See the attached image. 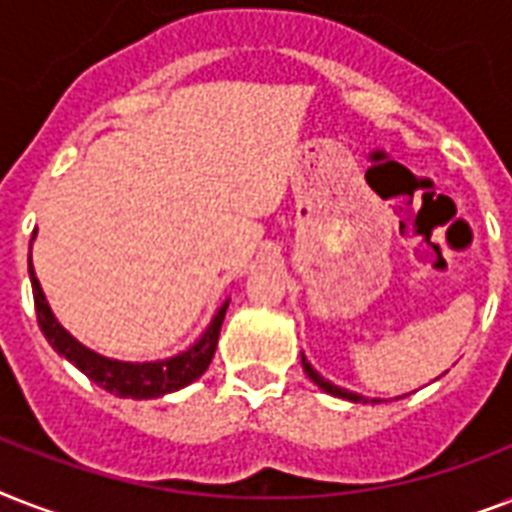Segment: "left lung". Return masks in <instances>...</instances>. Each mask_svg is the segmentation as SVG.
Segmentation results:
<instances>
[{
  "mask_svg": "<svg viewBox=\"0 0 512 512\" xmlns=\"http://www.w3.org/2000/svg\"><path fill=\"white\" fill-rule=\"evenodd\" d=\"M303 369H305V374H308V377H311V380L316 382L321 390H327V393H332V396L348 398V401H353V404H369V398L358 396V393H350V390H345V388H337V385H332L329 380H324V377H321V374L316 372V369H313L308 361H305V356H303ZM372 404H380V401H377V398H372Z\"/></svg>",
  "mask_w": 512,
  "mask_h": 512,
  "instance_id": "8db88e82",
  "label": "left lung"
}]
</instances>
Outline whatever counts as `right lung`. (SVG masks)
Returning <instances> with one entry per match:
<instances>
[{"mask_svg":"<svg viewBox=\"0 0 512 512\" xmlns=\"http://www.w3.org/2000/svg\"><path fill=\"white\" fill-rule=\"evenodd\" d=\"M28 273H31V289H34L36 321H39V329L44 332L47 342L58 350L60 356H66L79 372L87 374L92 382H98L100 388L108 390V393H116L122 398H159L164 393H172V390H180L185 385H191L193 380H199L201 374L207 372V366L212 364L228 303L220 305V311L215 313L207 332L188 350L172 358H164V361L130 364V361H114V358L98 356L95 350L84 348L82 342H76L74 337L68 335L66 329L55 321L50 305L44 300V292L39 287L31 260H28Z\"/></svg>","mask_w":512,"mask_h":512,"instance_id":"obj_1","label":"right lung"}]
</instances>
